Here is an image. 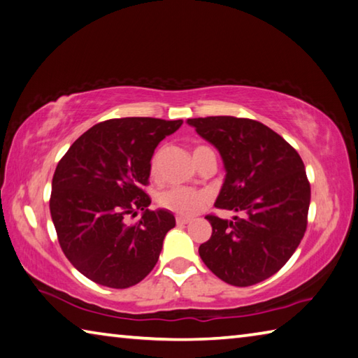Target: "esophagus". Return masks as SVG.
I'll return each instance as SVG.
<instances>
[{
  "instance_id": "obj_1",
  "label": "esophagus",
  "mask_w": 358,
  "mask_h": 358,
  "mask_svg": "<svg viewBox=\"0 0 358 358\" xmlns=\"http://www.w3.org/2000/svg\"><path fill=\"white\" fill-rule=\"evenodd\" d=\"M192 219L189 217H183V216H177V225H187L191 224Z\"/></svg>"
}]
</instances>
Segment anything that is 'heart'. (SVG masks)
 Here are the masks:
<instances>
[{
	"label": "heart",
	"instance_id": "1",
	"mask_svg": "<svg viewBox=\"0 0 358 358\" xmlns=\"http://www.w3.org/2000/svg\"><path fill=\"white\" fill-rule=\"evenodd\" d=\"M150 169L152 173L157 172L158 157H153ZM208 200H210V196H208L205 191L192 189V187L183 186L171 187V189L162 191L158 196V203L162 208H166V210L175 214H180V216H194V214L199 213L201 208L208 203Z\"/></svg>",
	"mask_w": 358,
	"mask_h": 358
}]
</instances>
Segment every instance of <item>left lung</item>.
I'll list each match as a JSON object with an SVG mask.
<instances>
[{
  "label": "left lung",
  "mask_w": 358,
  "mask_h": 358,
  "mask_svg": "<svg viewBox=\"0 0 358 358\" xmlns=\"http://www.w3.org/2000/svg\"><path fill=\"white\" fill-rule=\"evenodd\" d=\"M217 148L225 180L214 206L243 211L233 220L206 216L211 238L199 247L206 268L233 287L274 275L301 244L310 206L303 161L263 123L231 115L187 119Z\"/></svg>",
  "instance_id": "obj_1"
}]
</instances>
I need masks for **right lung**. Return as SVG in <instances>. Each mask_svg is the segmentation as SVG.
<instances>
[{"label":"right lung","instance_id":"add662e5","mask_svg":"<svg viewBox=\"0 0 358 358\" xmlns=\"http://www.w3.org/2000/svg\"><path fill=\"white\" fill-rule=\"evenodd\" d=\"M183 120L123 117L96 123L80 136L57 164L50 213L64 255L108 288H129L157 264L166 233L175 227L169 210H148L142 187L150 178L155 148ZM143 216L133 226L128 215Z\"/></svg>","mask_w":358,"mask_h":358}]
</instances>
